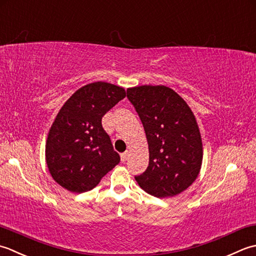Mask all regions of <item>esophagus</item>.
I'll use <instances>...</instances> for the list:
<instances>
[{
	"label": "esophagus",
	"instance_id": "esophagus-1",
	"mask_svg": "<svg viewBox=\"0 0 256 256\" xmlns=\"http://www.w3.org/2000/svg\"><path fill=\"white\" fill-rule=\"evenodd\" d=\"M128 157H129L128 151H124V152H122V162H124V161L128 159Z\"/></svg>",
	"mask_w": 256,
	"mask_h": 256
}]
</instances>
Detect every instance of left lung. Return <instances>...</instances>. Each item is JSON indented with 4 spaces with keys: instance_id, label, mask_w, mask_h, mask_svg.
I'll list each match as a JSON object with an SVG mask.
<instances>
[{
    "instance_id": "left-lung-1",
    "label": "left lung",
    "mask_w": 256,
    "mask_h": 256,
    "mask_svg": "<svg viewBox=\"0 0 256 256\" xmlns=\"http://www.w3.org/2000/svg\"><path fill=\"white\" fill-rule=\"evenodd\" d=\"M127 97L149 146V166L136 181L157 198L181 194L194 184L202 164V140L194 112L178 94L162 85L128 88Z\"/></svg>"
}]
</instances>
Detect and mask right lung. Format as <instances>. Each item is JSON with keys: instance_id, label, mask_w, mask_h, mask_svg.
<instances>
[{"instance_id": "right-lung-1", "label": "right lung", "mask_w": 256, "mask_h": 256, "mask_svg": "<svg viewBox=\"0 0 256 256\" xmlns=\"http://www.w3.org/2000/svg\"><path fill=\"white\" fill-rule=\"evenodd\" d=\"M126 97L122 87L96 82L76 90L57 114L46 142L53 179L75 194L94 189L120 161L102 119Z\"/></svg>"}]
</instances>
